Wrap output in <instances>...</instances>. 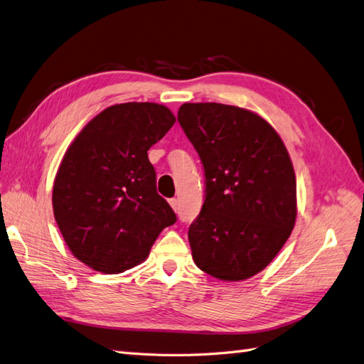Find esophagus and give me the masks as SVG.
Wrapping results in <instances>:
<instances>
[{
    "label": "esophagus",
    "mask_w": 364,
    "mask_h": 364,
    "mask_svg": "<svg viewBox=\"0 0 364 364\" xmlns=\"http://www.w3.org/2000/svg\"><path fill=\"white\" fill-rule=\"evenodd\" d=\"M168 202H170V205H171V208H173V211L178 213V209H179V202H178V199H170Z\"/></svg>",
    "instance_id": "obj_1"
}]
</instances>
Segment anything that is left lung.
I'll list each match as a JSON object with an SVG mask.
<instances>
[{
  "instance_id": "obj_1",
  "label": "left lung",
  "mask_w": 364,
  "mask_h": 364,
  "mask_svg": "<svg viewBox=\"0 0 364 364\" xmlns=\"http://www.w3.org/2000/svg\"><path fill=\"white\" fill-rule=\"evenodd\" d=\"M178 121L205 170V202L188 229L196 266L243 281L278 255L296 222V176L281 136L247 109L185 103Z\"/></svg>"
}]
</instances>
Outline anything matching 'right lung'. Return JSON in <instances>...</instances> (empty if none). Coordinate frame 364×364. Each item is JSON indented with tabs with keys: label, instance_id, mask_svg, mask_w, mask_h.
<instances>
[{
	"label": "right lung",
	"instance_id": "add662e5",
	"mask_svg": "<svg viewBox=\"0 0 364 364\" xmlns=\"http://www.w3.org/2000/svg\"><path fill=\"white\" fill-rule=\"evenodd\" d=\"M174 121L158 103L115 105L94 117L65 153L53 211L65 243L86 266L111 274L135 267L176 222L147 155Z\"/></svg>",
	"mask_w": 364,
	"mask_h": 364
}]
</instances>
